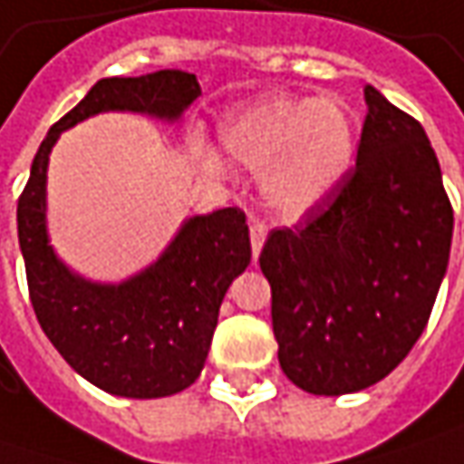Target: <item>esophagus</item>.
<instances>
[{
	"instance_id": "obj_1",
	"label": "esophagus",
	"mask_w": 464,
	"mask_h": 464,
	"mask_svg": "<svg viewBox=\"0 0 464 464\" xmlns=\"http://www.w3.org/2000/svg\"><path fill=\"white\" fill-rule=\"evenodd\" d=\"M266 224L253 222L250 224V245H253V258H258L260 250H263V242H266Z\"/></svg>"
}]
</instances>
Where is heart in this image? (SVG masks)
Here are the masks:
<instances>
[{"label":"heart","instance_id":"obj_1","mask_svg":"<svg viewBox=\"0 0 464 464\" xmlns=\"http://www.w3.org/2000/svg\"><path fill=\"white\" fill-rule=\"evenodd\" d=\"M219 139L235 162L266 168L263 196L292 219L330 201L356 157L353 121L330 100L260 98L224 118Z\"/></svg>","mask_w":464,"mask_h":464}]
</instances>
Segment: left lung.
<instances>
[{"label": "left lung", "instance_id": "obj_1", "mask_svg": "<svg viewBox=\"0 0 464 464\" xmlns=\"http://www.w3.org/2000/svg\"><path fill=\"white\" fill-rule=\"evenodd\" d=\"M346 183L260 250L284 374L312 395L384 380L416 346L450 263L455 214L419 121L372 84Z\"/></svg>", "mask_w": 464, "mask_h": 464}]
</instances>
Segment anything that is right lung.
I'll return each mask as SVG.
<instances>
[{
	"label": "right lung",
	"mask_w": 464,
	"mask_h": 464,
	"mask_svg": "<svg viewBox=\"0 0 464 464\" xmlns=\"http://www.w3.org/2000/svg\"><path fill=\"white\" fill-rule=\"evenodd\" d=\"M201 95L196 74L162 69L108 77L59 118L38 147L17 201V237L30 304L53 348L77 374L121 398H168L198 380L229 284L250 263V235L237 206L188 219L160 256L123 284L72 274L45 235V169L62 131L105 111L178 121Z\"/></svg>",
	"instance_id": "add662e5"
}]
</instances>
